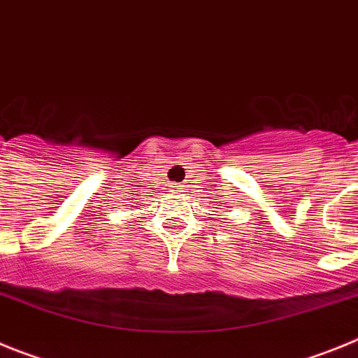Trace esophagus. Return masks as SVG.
Instances as JSON below:
<instances>
[{
  "label": "esophagus",
  "instance_id": "esophagus-1",
  "mask_svg": "<svg viewBox=\"0 0 358 358\" xmlns=\"http://www.w3.org/2000/svg\"><path fill=\"white\" fill-rule=\"evenodd\" d=\"M180 187H182V185H180Z\"/></svg>",
  "mask_w": 358,
  "mask_h": 358
}]
</instances>
